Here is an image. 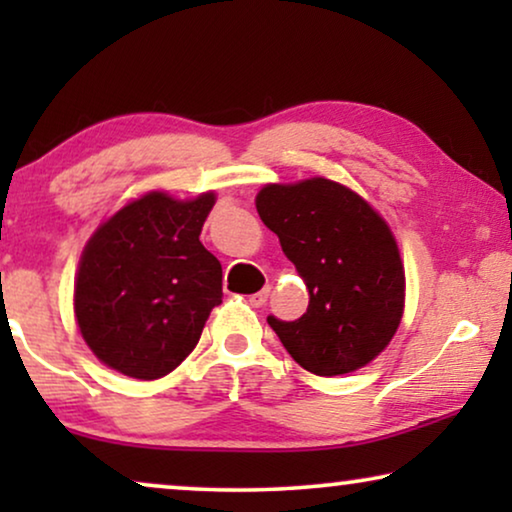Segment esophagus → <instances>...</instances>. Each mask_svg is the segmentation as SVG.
Returning <instances> with one entry per match:
<instances>
[{
	"label": "esophagus",
	"instance_id": "esophagus-1",
	"mask_svg": "<svg viewBox=\"0 0 512 512\" xmlns=\"http://www.w3.org/2000/svg\"><path fill=\"white\" fill-rule=\"evenodd\" d=\"M268 296H270V286H265L263 291L251 293V296H249V303L254 305V307H263V305H265V300H268Z\"/></svg>",
	"mask_w": 512,
	"mask_h": 512
}]
</instances>
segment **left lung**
<instances>
[{"mask_svg":"<svg viewBox=\"0 0 512 512\" xmlns=\"http://www.w3.org/2000/svg\"><path fill=\"white\" fill-rule=\"evenodd\" d=\"M256 209L310 291L300 319L268 317L286 352L324 377L373 361L394 338L405 303V270L387 221L352 188L324 177L263 186Z\"/></svg>","mask_w":512,"mask_h":512,"instance_id":"8db88e82","label":"left lung"}]
</instances>
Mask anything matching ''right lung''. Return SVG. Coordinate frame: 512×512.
Listing matches in <instances>:
<instances>
[{"instance_id": "1", "label": "right lung", "mask_w": 512, "mask_h": 512, "mask_svg": "<svg viewBox=\"0 0 512 512\" xmlns=\"http://www.w3.org/2000/svg\"><path fill=\"white\" fill-rule=\"evenodd\" d=\"M214 193L174 200L151 191L102 223L83 249L74 314L104 366L137 380L172 373L221 303V263L200 233Z\"/></svg>"}]
</instances>
